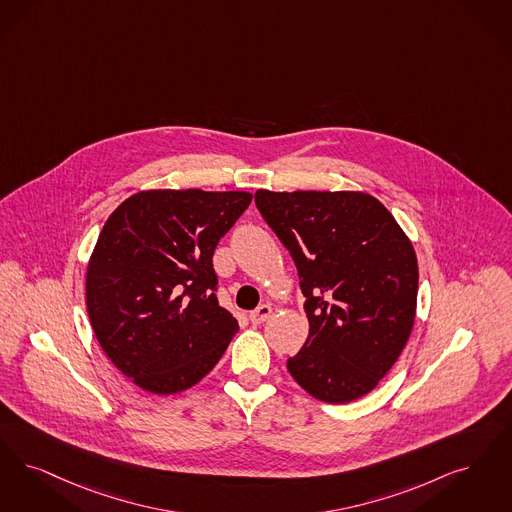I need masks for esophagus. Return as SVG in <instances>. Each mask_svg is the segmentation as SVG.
I'll return each mask as SVG.
<instances>
[{
  "mask_svg": "<svg viewBox=\"0 0 512 512\" xmlns=\"http://www.w3.org/2000/svg\"><path fill=\"white\" fill-rule=\"evenodd\" d=\"M270 314H272V307H270V305H261V307L255 308V310L249 314V320H251V324L259 326V324H263L265 320L270 318Z\"/></svg>",
  "mask_w": 512,
  "mask_h": 512,
  "instance_id": "esophagus-1",
  "label": "esophagus"
}]
</instances>
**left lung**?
I'll return each mask as SVG.
<instances>
[{
	"label": "left lung",
	"mask_w": 512,
	"mask_h": 512,
	"mask_svg": "<svg viewBox=\"0 0 512 512\" xmlns=\"http://www.w3.org/2000/svg\"><path fill=\"white\" fill-rule=\"evenodd\" d=\"M255 204L293 257L308 337L287 358L310 396L347 404L377 387L408 343L417 257L389 209L364 192H270Z\"/></svg>",
	"instance_id": "8db88e82"
}]
</instances>
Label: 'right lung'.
<instances>
[{
    "instance_id": "obj_1",
    "label": "right lung",
    "mask_w": 512,
    "mask_h": 512,
    "mask_svg": "<svg viewBox=\"0 0 512 512\" xmlns=\"http://www.w3.org/2000/svg\"><path fill=\"white\" fill-rule=\"evenodd\" d=\"M249 192L148 190L104 223L85 297L104 354L154 394L190 389L238 331L219 305L213 253L251 204Z\"/></svg>"
}]
</instances>
